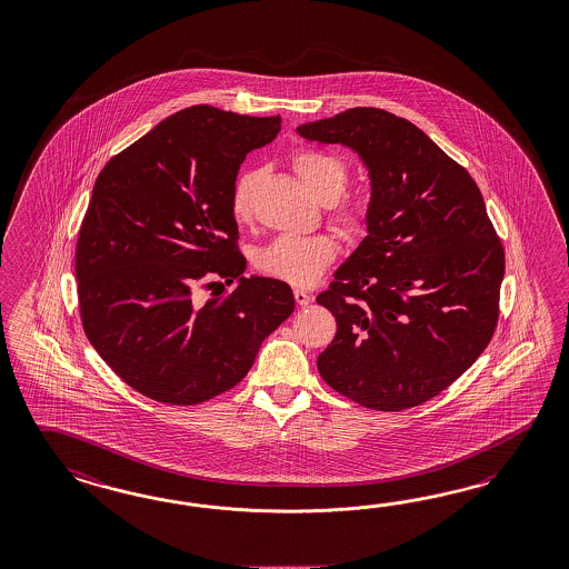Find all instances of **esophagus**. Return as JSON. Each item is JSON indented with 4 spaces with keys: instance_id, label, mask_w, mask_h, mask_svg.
I'll return each mask as SVG.
<instances>
[{
    "instance_id": "1",
    "label": "esophagus",
    "mask_w": 569,
    "mask_h": 569,
    "mask_svg": "<svg viewBox=\"0 0 569 569\" xmlns=\"http://www.w3.org/2000/svg\"><path fill=\"white\" fill-rule=\"evenodd\" d=\"M292 295H295V301H297V306H309V303H311V295H308L306 291H299V289H295Z\"/></svg>"
}]
</instances>
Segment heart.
Listing matches in <instances>:
<instances>
[{"label":"heart","instance_id":"heart-1","mask_svg":"<svg viewBox=\"0 0 569 569\" xmlns=\"http://www.w3.org/2000/svg\"><path fill=\"white\" fill-rule=\"evenodd\" d=\"M292 168L303 180L313 196L320 201L337 199L341 196L347 170L337 158L301 149L292 156ZM256 172L244 170L232 184L230 191V211L243 222L251 216V196L256 187ZM330 220L339 230L345 241L358 243L368 232V216L356 203H342L330 211ZM339 243L330 234H311V237H280L274 243L261 249L258 256V270L263 277L277 278L295 287H308L325 274L326 268L337 260Z\"/></svg>","mask_w":569,"mask_h":569}]
</instances>
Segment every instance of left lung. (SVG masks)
<instances>
[{
    "label": "left lung",
    "mask_w": 569,
    "mask_h": 569,
    "mask_svg": "<svg viewBox=\"0 0 569 569\" xmlns=\"http://www.w3.org/2000/svg\"><path fill=\"white\" fill-rule=\"evenodd\" d=\"M297 130L351 147L372 179L368 237L316 299L337 320L320 376L370 409L422 406L480 358L499 320L505 251L482 193L387 110L351 108Z\"/></svg>",
    "instance_id": "obj_1"
}]
</instances>
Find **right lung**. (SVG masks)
Returning a JSON list of instances; mask_svg holds the SVG:
<instances>
[{
    "instance_id": "add662e5",
    "label": "right lung",
    "mask_w": 569,
    "mask_h": 569,
    "mask_svg": "<svg viewBox=\"0 0 569 569\" xmlns=\"http://www.w3.org/2000/svg\"><path fill=\"white\" fill-rule=\"evenodd\" d=\"M280 122L191 106L99 172L77 243L82 330L153 401L197 406L232 389L295 309L287 282L243 277L230 211L244 156ZM220 277L236 289L196 297Z\"/></svg>"
}]
</instances>
